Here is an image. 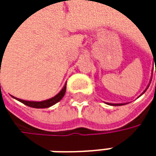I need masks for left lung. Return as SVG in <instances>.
Instances as JSON below:
<instances>
[{
    "mask_svg": "<svg viewBox=\"0 0 156 156\" xmlns=\"http://www.w3.org/2000/svg\"><path fill=\"white\" fill-rule=\"evenodd\" d=\"M148 87H149V86H148ZM148 87H147V88H148ZM147 88H146V89H147ZM146 89H145V90H146ZM145 90H144V91H145ZM112 105H115H115H116V106H121V105H125V104H112Z\"/></svg>",
    "mask_w": 156,
    "mask_h": 156,
    "instance_id": "obj_1",
    "label": "left lung"
}]
</instances>
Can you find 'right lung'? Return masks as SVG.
Returning a JSON list of instances; mask_svg holds the SVG:
<instances>
[{
	"mask_svg": "<svg viewBox=\"0 0 156 156\" xmlns=\"http://www.w3.org/2000/svg\"><path fill=\"white\" fill-rule=\"evenodd\" d=\"M66 85L63 87V88L59 91V93H58L55 97L47 99V100H43V101H40V102H36V101H27V100H22V99H20V98H14L15 99L19 100L20 102L23 103L24 105L28 106V107H30V108H49L53 105H55L56 103H58V101L61 100V98L64 97L65 93H66Z\"/></svg>",
	"mask_w": 156,
	"mask_h": 156,
	"instance_id": "1",
	"label": "right lung"
}]
</instances>
